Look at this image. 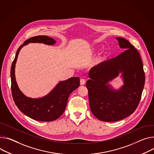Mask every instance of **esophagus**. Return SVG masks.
<instances>
[{
    "label": "esophagus",
    "instance_id": "34e87169",
    "mask_svg": "<svg viewBox=\"0 0 154 154\" xmlns=\"http://www.w3.org/2000/svg\"><path fill=\"white\" fill-rule=\"evenodd\" d=\"M85 82H86L85 80V79H80V85H85Z\"/></svg>",
    "mask_w": 154,
    "mask_h": 154
}]
</instances>
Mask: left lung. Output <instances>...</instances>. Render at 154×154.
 <instances>
[{"instance_id": "left-lung-1", "label": "left lung", "mask_w": 154, "mask_h": 154, "mask_svg": "<svg viewBox=\"0 0 154 154\" xmlns=\"http://www.w3.org/2000/svg\"><path fill=\"white\" fill-rule=\"evenodd\" d=\"M126 49L117 57L91 69L86 83L93 115L104 122H116L133 114L139 103L145 83L143 64L138 51L130 42L116 37ZM122 72L124 85L115 91L106 83Z\"/></svg>"}]
</instances>
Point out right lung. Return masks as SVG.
<instances>
[{
  "label": "right lung",
  "instance_id": "obj_1",
  "mask_svg": "<svg viewBox=\"0 0 154 154\" xmlns=\"http://www.w3.org/2000/svg\"><path fill=\"white\" fill-rule=\"evenodd\" d=\"M55 42L53 38L46 35L35 36L26 40L18 48L11 67V89L14 102L24 114L38 121L51 122L63 114L69 96L80 85V79L75 77L61 81L48 95L42 98L32 99L24 96L17 85L15 76V64L22 47L29 43H44L51 45Z\"/></svg>",
  "mask_w": 154,
  "mask_h": 154
}]
</instances>
